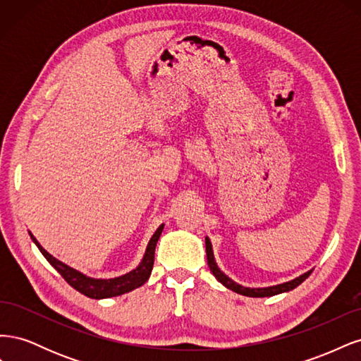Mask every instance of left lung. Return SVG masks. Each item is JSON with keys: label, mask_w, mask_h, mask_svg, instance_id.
Returning a JSON list of instances; mask_svg holds the SVG:
<instances>
[{"label": "left lung", "mask_w": 361, "mask_h": 361, "mask_svg": "<svg viewBox=\"0 0 361 361\" xmlns=\"http://www.w3.org/2000/svg\"><path fill=\"white\" fill-rule=\"evenodd\" d=\"M204 244H206V257H207V265H209V269L212 274L215 276V279L221 283L223 286H226L227 289H231L239 295H244V297H251V298H264V297H274V295H279V293H285V292H289L292 289H295L297 286H300L301 283L307 279L312 271H307L304 272V274H301L300 277L293 279V280H289L286 283H280V285H274V286H267V288H247V286H243L239 285V283L233 281L231 277L226 276L224 272L218 268L216 262H215V257H214V250H212V244H211V239L209 238H204Z\"/></svg>", "instance_id": "obj_1"}]
</instances>
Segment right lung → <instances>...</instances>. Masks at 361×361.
Segmentation results:
<instances>
[{
  "instance_id": "1",
  "label": "right lung",
  "mask_w": 361,
  "mask_h": 361,
  "mask_svg": "<svg viewBox=\"0 0 361 361\" xmlns=\"http://www.w3.org/2000/svg\"><path fill=\"white\" fill-rule=\"evenodd\" d=\"M162 231H164V223L157 228V232L152 235L150 241L146 247L145 256H143V259H141L138 267H135L133 271L126 272V274L114 277V279H93V277L82 274L81 271L75 269L66 264H63L61 260L49 255L48 251L39 244L37 239L32 236V233L30 231H28V233L32 239V243H35L37 245V248L40 250V253L45 256V259L60 272L61 277L66 280L73 289L81 292L82 295H85V297H89V298L102 300V298L118 297V295H123L126 292H130V290L140 288L141 285H145V283L150 277L152 268H154L155 248H157V243H158Z\"/></svg>"
}]
</instances>
